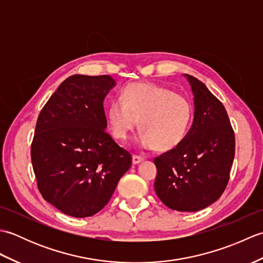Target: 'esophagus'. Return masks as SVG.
<instances>
[{"instance_id":"34e87169","label":"esophagus","mask_w":263,"mask_h":263,"mask_svg":"<svg viewBox=\"0 0 263 263\" xmlns=\"http://www.w3.org/2000/svg\"><path fill=\"white\" fill-rule=\"evenodd\" d=\"M143 160H144V158H143V157H141V156L133 155V157H132V163L135 164V165H137V164H140L141 161H143Z\"/></svg>"}]
</instances>
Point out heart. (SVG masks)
I'll return each instance as SVG.
<instances>
[{"label": "heart", "mask_w": 263, "mask_h": 263, "mask_svg": "<svg viewBox=\"0 0 263 263\" xmlns=\"http://www.w3.org/2000/svg\"><path fill=\"white\" fill-rule=\"evenodd\" d=\"M192 115V104L186 97L154 83H131L122 98L111 100L108 107L113 136L126 140L139 123L142 130L138 143L144 149L170 150L178 146L186 136Z\"/></svg>", "instance_id": "heart-1"}]
</instances>
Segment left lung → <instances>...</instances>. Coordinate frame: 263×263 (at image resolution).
Returning <instances> with one entry per match:
<instances>
[{"mask_svg": "<svg viewBox=\"0 0 263 263\" xmlns=\"http://www.w3.org/2000/svg\"><path fill=\"white\" fill-rule=\"evenodd\" d=\"M184 77L193 93V123L178 146L155 158V191L168 208L191 212L204 209L224 192L235 155V136L219 99L197 78Z\"/></svg>", "mask_w": 263, "mask_h": 263, "instance_id": "left-lung-1", "label": "left lung"}]
</instances>
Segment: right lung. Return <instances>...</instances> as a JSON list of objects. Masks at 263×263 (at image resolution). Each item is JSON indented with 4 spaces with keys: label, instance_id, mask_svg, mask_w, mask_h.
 Instances as JSON below:
<instances>
[{
    "label": "right lung",
    "instance_id": "1",
    "mask_svg": "<svg viewBox=\"0 0 263 263\" xmlns=\"http://www.w3.org/2000/svg\"><path fill=\"white\" fill-rule=\"evenodd\" d=\"M115 86L110 76H71L38 116L31 143L37 185L68 216L97 214L131 167L130 153L106 132L103 103Z\"/></svg>",
    "mask_w": 263,
    "mask_h": 263
}]
</instances>
